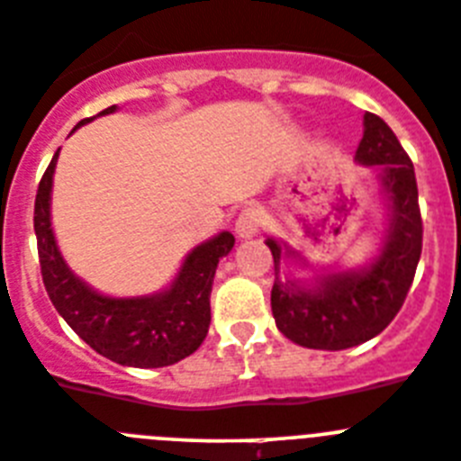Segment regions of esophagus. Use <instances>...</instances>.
Returning <instances> with one entry per match:
<instances>
[{
  "label": "esophagus",
  "instance_id": "esophagus-1",
  "mask_svg": "<svg viewBox=\"0 0 461 461\" xmlns=\"http://www.w3.org/2000/svg\"><path fill=\"white\" fill-rule=\"evenodd\" d=\"M261 225H264V215L259 209H243L239 213L234 222V231L239 239H252V236L259 234Z\"/></svg>",
  "mask_w": 461,
  "mask_h": 461
}]
</instances>
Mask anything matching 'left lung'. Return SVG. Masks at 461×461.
<instances>
[{
    "label": "left lung",
    "mask_w": 461,
    "mask_h": 461,
    "mask_svg": "<svg viewBox=\"0 0 461 461\" xmlns=\"http://www.w3.org/2000/svg\"><path fill=\"white\" fill-rule=\"evenodd\" d=\"M356 163L376 172L388 215L379 250L365 267H321L313 268L312 278H285L279 276L285 258L312 267L289 243L267 239L276 264L273 319L285 338L308 349H349L379 335L400 312L420 259L422 221L413 163L388 123L370 112L363 117Z\"/></svg>",
    "instance_id": "8db88e82"
}]
</instances>
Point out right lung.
<instances>
[{"instance_id":"1","label":"right lung","mask_w":461,"mask_h":461,"mask_svg":"<svg viewBox=\"0 0 461 461\" xmlns=\"http://www.w3.org/2000/svg\"><path fill=\"white\" fill-rule=\"evenodd\" d=\"M112 112H117V105L98 112V117ZM94 119H82L76 128ZM57 158L59 149L41 179L34 204L41 273L57 312L91 349L126 367H165L200 349L209 333L215 268L234 248V236L221 231L193 248L169 287L160 292L147 296H107L96 292L70 271L57 246L50 215Z\"/></svg>"}]
</instances>
